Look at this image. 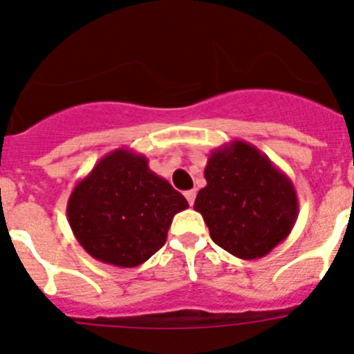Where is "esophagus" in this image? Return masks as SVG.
I'll list each match as a JSON object with an SVG mask.
<instances>
[{
    "mask_svg": "<svg viewBox=\"0 0 354 354\" xmlns=\"http://www.w3.org/2000/svg\"><path fill=\"white\" fill-rule=\"evenodd\" d=\"M184 196H186V200L189 202V205L195 204V196H196L195 189H189V192H186V193H184Z\"/></svg>",
    "mask_w": 354,
    "mask_h": 354,
    "instance_id": "34e87169",
    "label": "esophagus"
}]
</instances>
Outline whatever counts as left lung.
<instances>
[{"instance_id":"left-lung-1","label":"left lung","mask_w":354,"mask_h":354,"mask_svg":"<svg viewBox=\"0 0 354 354\" xmlns=\"http://www.w3.org/2000/svg\"><path fill=\"white\" fill-rule=\"evenodd\" d=\"M196 195L216 245L234 257L253 261L280 245L298 220L292 180L257 147L243 140L212 150Z\"/></svg>"}]
</instances>
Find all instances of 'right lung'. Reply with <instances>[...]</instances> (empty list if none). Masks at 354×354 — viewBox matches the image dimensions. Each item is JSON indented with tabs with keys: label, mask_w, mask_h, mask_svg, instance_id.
I'll return each instance as SVG.
<instances>
[{
	"label": "right lung",
	"mask_w": 354,
	"mask_h": 354,
	"mask_svg": "<svg viewBox=\"0 0 354 354\" xmlns=\"http://www.w3.org/2000/svg\"><path fill=\"white\" fill-rule=\"evenodd\" d=\"M186 198L149 168L143 154L115 149L74 186L67 218L88 255L117 268H136L165 243Z\"/></svg>",
	"instance_id": "1"
}]
</instances>
